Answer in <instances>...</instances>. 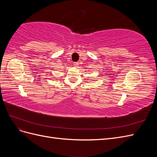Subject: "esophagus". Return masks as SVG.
Wrapping results in <instances>:
<instances>
[{"instance_id": "34e87169", "label": "esophagus", "mask_w": 157, "mask_h": 157, "mask_svg": "<svg viewBox=\"0 0 157 157\" xmlns=\"http://www.w3.org/2000/svg\"><path fill=\"white\" fill-rule=\"evenodd\" d=\"M74 65H75V66L78 65V62H75V63H74Z\"/></svg>"}]
</instances>
